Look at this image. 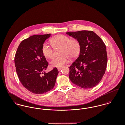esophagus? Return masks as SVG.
I'll list each match as a JSON object with an SVG mask.
<instances>
[{
	"label": "esophagus",
	"mask_w": 125,
	"mask_h": 125,
	"mask_svg": "<svg viewBox=\"0 0 125 125\" xmlns=\"http://www.w3.org/2000/svg\"><path fill=\"white\" fill-rule=\"evenodd\" d=\"M61 69H62V67H59L57 68V69L58 71H60L61 70Z\"/></svg>",
	"instance_id": "esophagus-1"
}]
</instances>
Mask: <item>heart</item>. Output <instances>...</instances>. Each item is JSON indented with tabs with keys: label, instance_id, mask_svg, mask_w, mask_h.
Instances as JSON below:
<instances>
[{
	"label": "heart",
	"instance_id": "heart-1",
	"mask_svg": "<svg viewBox=\"0 0 125 125\" xmlns=\"http://www.w3.org/2000/svg\"><path fill=\"white\" fill-rule=\"evenodd\" d=\"M51 42L54 49L61 48L60 52L61 55L55 57L51 62L53 67H61L68 62L69 58L71 60L75 59L80 54L81 45L77 39H71L68 36L59 35L53 37ZM42 52L48 59L53 57V49L47 43L43 44Z\"/></svg>",
	"mask_w": 125,
	"mask_h": 125
}]
</instances>
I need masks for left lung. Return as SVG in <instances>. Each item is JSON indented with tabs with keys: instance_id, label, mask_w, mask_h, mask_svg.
Instances as JSON below:
<instances>
[{
	"instance_id": "1",
	"label": "left lung",
	"mask_w": 125,
	"mask_h": 125,
	"mask_svg": "<svg viewBox=\"0 0 125 125\" xmlns=\"http://www.w3.org/2000/svg\"><path fill=\"white\" fill-rule=\"evenodd\" d=\"M66 34L80 42L78 57L69 68L72 82L83 89H91L101 81L106 69V48L102 39L92 31L69 32Z\"/></svg>"
}]
</instances>
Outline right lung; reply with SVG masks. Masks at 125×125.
Instances as JSON below:
<instances>
[{
  "instance_id": "1",
  "label": "right lung",
  "mask_w": 125,
  "mask_h": 125,
  "mask_svg": "<svg viewBox=\"0 0 125 125\" xmlns=\"http://www.w3.org/2000/svg\"><path fill=\"white\" fill-rule=\"evenodd\" d=\"M51 35H36L24 39L20 44L14 62L19 79L22 86L36 94L46 93L55 86L59 71L55 67L45 71L48 62L42 53V47Z\"/></svg>"
}]
</instances>
